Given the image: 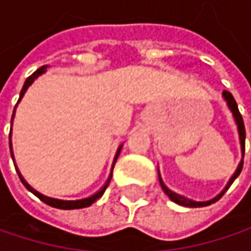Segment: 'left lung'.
Wrapping results in <instances>:
<instances>
[{
  "instance_id": "8db88e82",
  "label": "left lung",
  "mask_w": 251,
  "mask_h": 251,
  "mask_svg": "<svg viewBox=\"0 0 251 251\" xmlns=\"http://www.w3.org/2000/svg\"><path fill=\"white\" fill-rule=\"evenodd\" d=\"M223 99L226 100V106H228V109H229V112L232 113V118H234V122H235V125H237V132H238V139H240V148H241V157H244V141H246V129H244V122H243V118H241V115H240V112H238V106H237V103H235V100H234V97H232V94L229 93V91H223ZM241 169H243V160L238 163V167H237V170L234 172V175L229 177V180H228V183L226 184V187L223 189V192H220L215 198H212V199H209V201H203V202H199V201H193V199H189V198H186V196H181V195H178V193H176L173 190H170L166 184H164V181H163V178H161V175H160V169H158V180H160V186H161V189L164 190V193L173 201L176 202L177 205H181V206H187V208H201V206H208V205H211V203H214V202H217L224 193H226V190H228V187L232 184V181L238 177V175L241 173Z\"/></svg>"
}]
</instances>
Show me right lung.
Wrapping results in <instances>:
<instances>
[{"mask_svg":"<svg viewBox=\"0 0 251 251\" xmlns=\"http://www.w3.org/2000/svg\"><path fill=\"white\" fill-rule=\"evenodd\" d=\"M46 70H48V65H43V67H40L36 73H33L31 75L28 76L27 79H25V85H23V88H22V93H20V99H19V101H17V104L20 103V100L23 99V96L25 94V91H27V88L34 82V79H37L40 75H43L45 73H46ZM17 104H16V107H14V112H13V118H11V126H13V121H14V116H16V109H17ZM11 132H13V129H11ZM11 132H10V151H11V158H13V161H14V152H13V145H11ZM122 147L124 145H121L119 148H118V151H116V155H115V160H113V164H112V170H110V175H109V178L106 180V183L103 184V187L100 189V190H97L94 195H91V196H88V198H82V199H75V201H64V199H56V198H49V196H45V195H42L40 192H37L36 189H33L27 181L25 180V177L22 176L20 173V170L17 169V166H16V161H14V166H16V170H17V175L20 177V180H22V183L25 184V187L28 190V192H31L34 196H37L42 202H45L46 205H49V206H53V208H58V209H81V208H87V206H91L97 199H100L101 196H103V193H104V190H106V187L109 186V183H110V180H112V173H113V167H115V163H116V160H118V157H119V154H121V150H122Z\"/></svg>","mask_w":251,"mask_h":251,"instance_id":"add662e5","label":"right lung"}]
</instances>
